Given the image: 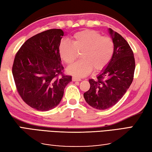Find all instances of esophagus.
Here are the masks:
<instances>
[{"instance_id":"1","label":"esophagus","mask_w":152,"mask_h":152,"mask_svg":"<svg viewBox=\"0 0 152 152\" xmlns=\"http://www.w3.org/2000/svg\"><path fill=\"white\" fill-rule=\"evenodd\" d=\"M72 80H73V81H81V79L79 78H77V77H73L72 78Z\"/></svg>"}]
</instances>
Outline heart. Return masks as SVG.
I'll list each match as a JSON object with an SVG mask.
<instances>
[{
	"mask_svg": "<svg viewBox=\"0 0 152 152\" xmlns=\"http://www.w3.org/2000/svg\"><path fill=\"white\" fill-rule=\"evenodd\" d=\"M61 58L67 64L73 63L81 52L82 58L69 66L66 72L77 77H81L94 71L105 68L113 57L114 43L108 37H102L98 32L83 30L75 34L71 42L63 40L59 44Z\"/></svg>",
	"mask_w": 152,
	"mask_h": 152,
	"instance_id": "obj_1",
	"label": "heart"
}]
</instances>
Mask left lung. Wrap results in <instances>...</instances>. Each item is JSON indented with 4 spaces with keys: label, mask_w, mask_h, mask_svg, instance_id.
<instances>
[{
    "label": "left lung",
    "mask_w": 152,
    "mask_h": 152,
    "mask_svg": "<svg viewBox=\"0 0 152 152\" xmlns=\"http://www.w3.org/2000/svg\"><path fill=\"white\" fill-rule=\"evenodd\" d=\"M108 31L114 43L113 57L96 79H89L90 88L83 94L86 102L98 110L110 108L123 98L132 83L135 69L127 42L112 29Z\"/></svg>",
    "instance_id": "1"
}]
</instances>
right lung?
Masks as SVG:
<instances>
[{
  "label": "right lung",
  "instance_id": "obj_1",
  "mask_svg": "<svg viewBox=\"0 0 152 152\" xmlns=\"http://www.w3.org/2000/svg\"><path fill=\"white\" fill-rule=\"evenodd\" d=\"M65 35L52 29L31 37L15 57L12 73L20 96L37 110L55 108L63 98L71 76L64 75L58 46Z\"/></svg>",
  "mask_w": 152,
  "mask_h": 152
}]
</instances>
